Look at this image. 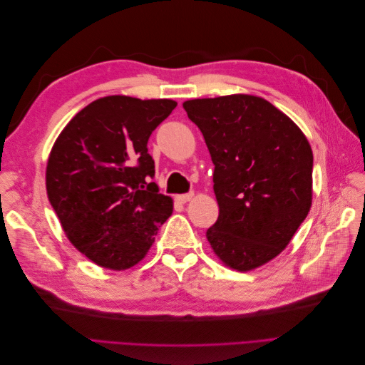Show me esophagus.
<instances>
[{"label":"esophagus","instance_id":"obj_1","mask_svg":"<svg viewBox=\"0 0 365 365\" xmlns=\"http://www.w3.org/2000/svg\"><path fill=\"white\" fill-rule=\"evenodd\" d=\"M193 193H184V195H176L175 196V200L178 201V202H181V204H185V202H189L190 200H193Z\"/></svg>","mask_w":365,"mask_h":365}]
</instances>
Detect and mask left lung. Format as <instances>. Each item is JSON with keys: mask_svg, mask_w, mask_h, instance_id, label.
Masks as SVG:
<instances>
[{"mask_svg": "<svg viewBox=\"0 0 365 365\" xmlns=\"http://www.w3.org/2000/svg\"><path fill=\"white\" fill-rule=\"evenodd\" d=\"M215 164L219 205L207 239L227 267L251 271L286 248L312 204L314 155L294 121L262 97L182 103Z\"/></svg>", "mask_w": 365, "mask_h": 365, "instance_id": "1", "label": "left lung"}]
</instances>
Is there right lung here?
I'll return each instance as SVG.
<instances>
[{
  "label": "right lung",
  "mask_w": 365,
  "mask_h": 365,
  "mask_svg": "<svg viewBox=\"0 0 365 365\" xmlns=\"http://www.w3.org/2000/svg\"><path fill=\"white\" fill-rule=\"evenodd\" d=\"M176 106L169 98H97L63 128L47 163V195L65 235L98 267L121 271L145 259L172 215L150 182L148 140Z\"/></svg>",
  "instance_id": "add662e5"
}]
</instances>
